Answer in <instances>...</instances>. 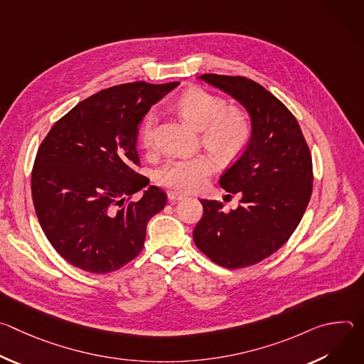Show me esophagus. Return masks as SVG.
I'll list each match as a JSON object with an SVG mask.
<instances>
[{
    "mask_svg": "<svg viewBox=\"0 0 364 364\" xmlns=\"http://www.w3.org/2000/svg\"><path fill=\"white\" fill-rule=\"evenodd\" d=\"M167 196H168V200H170V201H180V200L184 198V196L180 194V193H177V191H168Z\"/></svg>",
    "mask_w": 364,
    "mask_h": 364,
    "instance_id": "1",
    "label": "esophagus"
}]
</instances>
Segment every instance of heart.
Wrapping results in <instances>:
<instances>
[{
  "label": "heart",
  "instance_id": "1",
  "mask_svg": "<svg viewBox=\"0 0 364 364\" xmlns=\"http://www.w3.org/2000/svg\"><path fill=\"white\" fill-rule=\"evenodd\" d=\"M177 111L194 128L200 129L201 141L222 161H230L247 148L253 136L250 115L237 107L228 108V102L200 87L181 95ZM157 117L148 112L141 125V142L149 149L155 139ZM216 168L209 155L168 160L157 173L160 186L177 193H191L203 188L205 180Z\"/></svg>",
  "mask_w": 364,
  "mask_h": 364
}]
</instances>
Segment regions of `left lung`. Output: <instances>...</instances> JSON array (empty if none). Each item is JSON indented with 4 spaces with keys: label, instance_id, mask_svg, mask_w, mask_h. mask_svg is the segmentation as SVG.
Listing matches in <instances>:
<instances>
[{
    "label": "left lung",
    "instance_id": "1",
    "mask_svg": "<svg viewBox=\"0 0 364 364\" xmlns=\"http://www.w3.org/2000/svg\"><path fill=\"white\" fill-rule=\"evenodd\" d=\"M200 79L242 103L253 136L220 177L228 193H240L239 207L225 213L222 203L200 200L203 218L193 239L223 268L252 267L275 253L299 225L313 193V159L295 117L264 86L243 76L205 73Z\"/></svg>",
    "mask_w": 364,
    "mask_h": 364
}]
</instances>
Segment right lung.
Instances as JSON below:
<instances>
[{
    "mask_svg": "<svg viewBox=\"0 0 364 364\" xmlns=\"http://www.w3.org/2000/svg\"><path fill=\"white\" fill-rule=\"evenodd\" d=\"M178 82H132L103 89L69 111L38 146L31 196L40 226L70 265L121 269L144 247L146 225L167 194L136 173L138 125Z\"/></svg>",
    "mask_w": 364,
    "mask_h": 364,
    "instance_id": "obj_1",
    "label": "right lung"
}]
</instances>
